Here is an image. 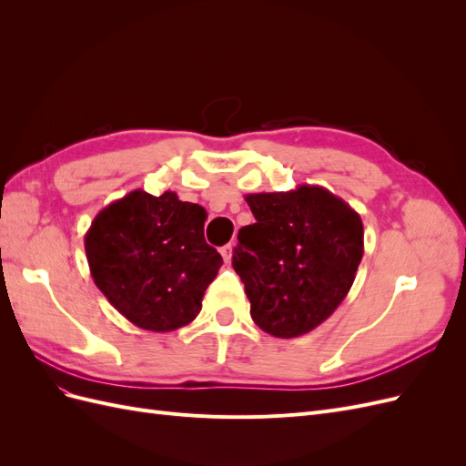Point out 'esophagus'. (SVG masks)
I'll use <instances>...</instances> for the list:
<instances>
[{"instance_id": "esophagus-1", "label": "esophagus", "mask_w": 466, "mask_h": 466, "mask_svg": "<svg viewBox=\"0 0 466 466\" xmlns=\"http://www.w3.org/2000/svg\"><path fill=\"white\" fill-rule=\"evenodd\" d=\"M233 247H235L233 243L221 247V257H223L225 264H231V258H233Z\"/></svg>"}]
</instances>
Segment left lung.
Returning <instances> with one entry per match:
<instances>
[{
	"instance_id": "8db88e82",
	"label": "left lung",
	"mask_w": 466,
	"mask_h": 466,
	"mask_svg": "<svg viewBox=\"0 0 466 466\" xmlns=\"http://www.w3.org/2000/svg\"><path fill=\"white\" fill-rule=\"evenodd\" d=\"M255 223L238 231L233 268L250 317L276 338H298L344 301L363 257V223L330 190L247 194Z\"/></svg>"
}]
</instances>
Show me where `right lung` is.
Here are the masks:
<instances>
[{"mask_svg": "<svg viewBox=\"0 0 466 466\" xmlns=\"http://www.w3.org/2000/svg\"><path fill=\"white\" fill-rule=\"evenodd\" d=\"M208 214L171 190H132L95 216L86 252L95 286L136 327L171 332L202 309L223 264L204 238Z\"/></svg>", "mask_w": 466, "mask_h": 466, "instance_id": "obj_1", "label": "right lung"}]
</instances>
